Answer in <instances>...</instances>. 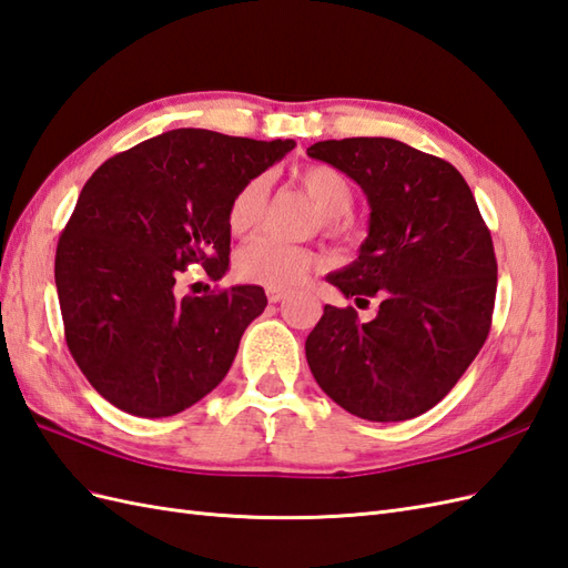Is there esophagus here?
I'll return each instance as SVG.
<instances>
[{
    "instance_id": "34e87169",
    "label": "esophagus",
    "mask_w": 568,
    "mask_h": 568,
    "mask_svg": "<svg viewBox=\"0 0 568 568\" xmlns=\"http://www.w3.org/2000/svg\"><path fill=\"white\" fill-rule=\"evenodd\" d=\"M266 297H268V302H271V304H278V302H283V300L287 297V293H285V290H275V287H271V290H266Z\"/></svg>"
}]
</instances>
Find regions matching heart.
<instances>
[{"mask_svg": "<svg viewBox=\"0 0 568 568\" xmlns=\"http://www.w3.org/2000/svg\"><path fill=\"white\" fill-rule=\"evenodd\" d=\"M300 184L322 211L326 223H338L353 209V184L336 168H304L300 172ZM266 178H254L237 189L225 215L232 235H246L261 223V215L266 209ZM314 261L316 258L307 250H300V246L271 237H256L237 250L235 273L244 283L281 290L302 283L304 275L314 268Z\"/></svg>", "mask_w": 568, "mask_h": 568, "instance_id": "heart-1", "label": "heart"}]
</instances>
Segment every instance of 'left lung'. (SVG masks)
I'll return each instance as SVG.
<instances>
[{"label":"left lung","mask_w":568,"mask_h":568,"mask_svg":"<svg viewBox=\"0 0 568 568\" xmlns=\"http://www.w3.org/2000/svg\"><path fill=\"white\" fill-rule=\"evenodd\" d=\"M359 184L369 232L351 266L326 281L355 302L379 300L357 322L331 307L307 336L324 394L369 423H403L434 408L485 345L497 295L491 235L463 174L413 145L357 136L307 149Z\"/></svg>","instance_id":"1"}]
</instances>
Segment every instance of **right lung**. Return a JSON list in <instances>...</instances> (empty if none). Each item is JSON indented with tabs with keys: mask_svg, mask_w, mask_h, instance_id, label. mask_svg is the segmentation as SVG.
Instances as JSON below:
<instances>
[{
	"mask_svg": "<svg viewBox=\"0 0 568 568\" xmlns=\"http://www.w3.org/2000/svg\"><path fill=\"white\" fill-rule=\"evenodd\" d=\"M295 149L172 129L105 160L57 244L54 283L71 357L100 396L136 417L192 408L225 379L264 287L178 297L180 271L230 266L227 206Z\"/></svg>",
	"mask_w": 568,
	"mask_h": 568,
	"instance_id": "add662e5",
	"label": "right lung"
}]
</instances>
